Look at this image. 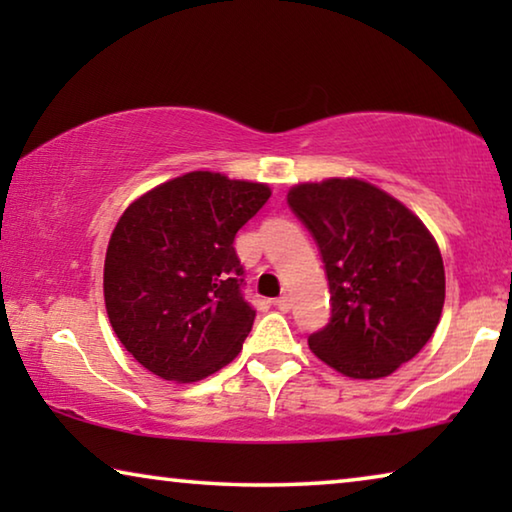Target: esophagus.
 <instances>
[{
    "instance_id": "esophagus-1",
    "label": "esophagus",
    "mask_w": 512,
    "mask_h": 512,
    "mask_svg": "<svg viewBox=\"0 0 512 512\" xmlns=\"http://www.w3.org/2000/svg\"><path fill=\"white\" fill-rule=\"evenodd\" d=\"M275 305H277V309L280 311H289L291 309V298L287 296V293H284V296H280L275 300Z\"/></svg>"
}]
</instances>
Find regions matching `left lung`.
I'll use <instances>...</instances> for the list:
<instances>
[{
  "label": "left lung",
  "mask_w": 512,
  "mask_h": 512,
  "mask_svg": "<svg viewBox=\"0 0 512 512\" xmlns=\"http://www.w3.org/2000/svg\"><path fill=\"white\" fill-rule=\"evenodd\" d=\"M287 203L318 244L332 293V318L309 336L311 352L345 377H388L427 345L443 314L436 239L366 180L302 183Z\"/></svg>",
  "instance_id": "1"
}]
</instances>
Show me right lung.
Segmentation results:
<instances>
[{
  "label": "right lung",
  "instance_id": "obj_1",
  "mask_svg": "<svg viewBox=\"0 0 512 512\" xmlns=\"http://www.w3.org/2000/svg\"><path fill=\"white\" fill-rule=\"evenodd\" d=\"M271 189L192 171L121 214L103 264V298L121 345L167 381H198L237 357L253 327L235 235Z\"/></svg>",
  "mask_w": 512,
  "mask_h": 512
}]
</instances>
